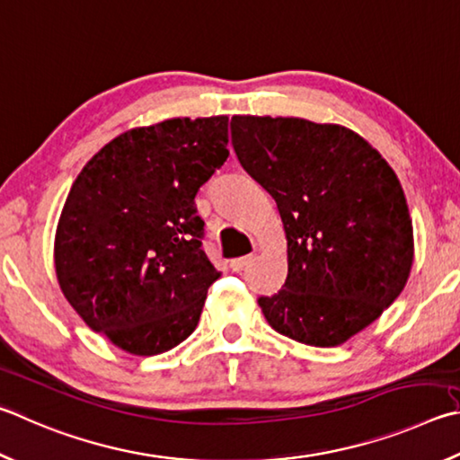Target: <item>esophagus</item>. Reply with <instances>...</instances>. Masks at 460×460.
Returning a JSON list of instances; mask_svg holds the SVG:
<instances>
[{
  "mask_svg": "<svg viewBox=\"0 0 460 460\" xmlns=\"http://www.w3.org/2000/svg\"><path fill=\"white\" fill-rule=\"evenodd\" d=\"M252 259H253V255H245V257H237V259H231V270L233 271H243L245 267L252 263Z\"/></svg>",
  "mask_w": 460,
  "mask_h": 460,
  "instance_id": "1",
  "label": "esophagus"
}]
</instances>
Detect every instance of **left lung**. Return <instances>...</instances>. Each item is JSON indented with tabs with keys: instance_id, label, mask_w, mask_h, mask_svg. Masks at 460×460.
<instances>
[{
	"instance_id": "1",
	"label": "left lung",
	"mask_w": 460,
	"mask_h": 460,
	"mask_svg": "<svg viewBox=\"0 0 460 460\" xmlns=\"http://www.w3.org/2000/svg\"><path fill=\"white\" fill-rule=\"evenodd\" d=\"M231 143L275 199L288 235L283 289L257 299L265 320L307 346L344 344L411 275L412 221L394 171L338 124L233 116Z\"/></svg>"
}]
</instances>
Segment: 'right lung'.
<instances>
[{
	"instance_id": "1",
	"label": "right lung",
	"mask_w": 460,
	"mask_h": 460,
	"mask_svg": "<svg viewBox=\"0 0 460 460\" xmlns=\"http://www.w3.org/2000/svg\"><path fill=\"white\" fill-rule=\"evenodd\" d=\"M229 119H172L116 137L66 199L54 261L70 305L92 330L137 356L195 332L221 278L203 252L195 197L227 161Z\"/></svg>"
}]
</instances>
